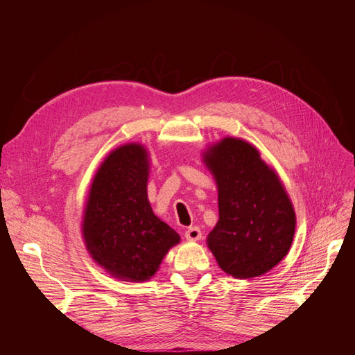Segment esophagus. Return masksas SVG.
Returning a JSON list of instances; mask_svg holds the SVG:
<instances>
[{
  "label": "esophagus",
  "instance_id": "esophagus-1",
  "mask_svg": "<svg viewBox=\"0 0 355 355\" xmlns=\"http://www.w3.org/2000/svg\"><path fill=\"white\" fill-rule=\"evenodd\" d=\"M185 239L189 241H197L201 239V230L198 227H191L185 231Z\"/></svg>",
  "mask_w": 355,
  "mask_h": 355
}]
</instances>
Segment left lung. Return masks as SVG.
<instances>
[{
    "instance_id": "8db88e82",
    "label": "left lung",
    "mask_w": 355,
    "mask_h": 355,
    "mask_svg": "<svg viewBox=\"0 0 355 355\" xmlns=\"http://www.w3.org/2000/svg\"><path fill=\"white\" fill-rule=\"evenodd\" d=\"M218 185L219 220L207 245L222 271L259 277L283 261L293 241L296 214L280 178L257 149L223 137L202 153Z\"/></svg>"
}]
</instances>
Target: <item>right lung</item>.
Here are the masks:
<instances>
[{
    "label": "right lung",
    "mask_w": 355,
    "mask_h": 355,
    "mask_svg": "<svg viewBox=\"0 0 355 355\" xmlns=\"http://www.w3.org/2000/svg\"><path fill=\"white\" fill-rule=\"evenodd\" d=\"M148 151L125 144L96 171L85 202L83 239L94 262L124 282H146L179 234L158 219L148 200Z\"/></svg>",
    "instance_id": "obj_1"
}]
</instances>
